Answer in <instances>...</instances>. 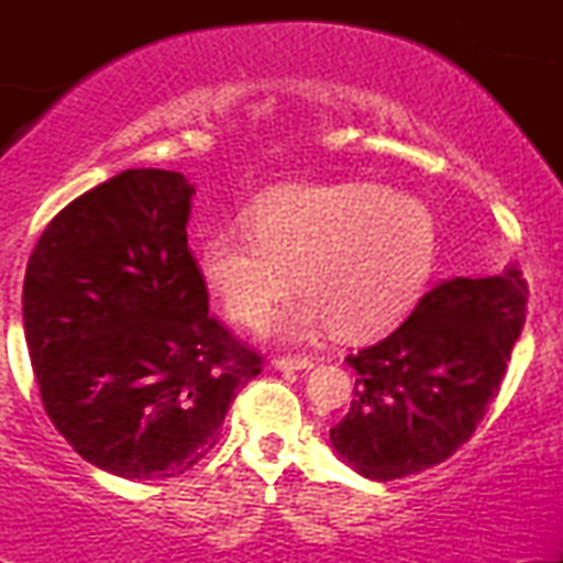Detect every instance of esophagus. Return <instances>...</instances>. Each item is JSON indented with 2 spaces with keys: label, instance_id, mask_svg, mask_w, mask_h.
<instances>
[{
  "label": "esophagus",
  "instance_id": "34e87169",
  "mask_svg": "<svg viewBox=\"0 0 563 563\" xmlns=\"http://www.w3.org/2000/svg\"><path fill=\"white\" fill-rule=\"evenodd\" d=\"M273 365L277 371H309L314 363L309 357H277Z\"/></svg>",
  "mask_w": 563,
  "mask_h": 563
}]
</instances>
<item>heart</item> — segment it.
<instances>
[{"instance_id":"b5f03b06","label":"heart","mask_w":563,"mask_h":563,"mask_svg":"<svg viewBox=\"0 0 563 563\" xmlns=\"http://www.w3.org/2000/svg\"><path fill=\"white\" fill-rule=\"evenodd\" d=\"M249 230L222 228L200 245V275L232 320H267L288 296H303L275 322L286 339L339 328L373 335L416 307L437 264V219L423 200L389 187H286L249 209Z\"/></svg>"}]
</instances>
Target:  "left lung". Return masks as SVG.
<instances>
[{
	"mask_svg": "<svg viewBox=\"0 0 563 563\" xmlns=\"http://www.w3.org/2000/svg\"><path fill=\"white\" fill-rule=\"evenodd\" d=\"M529 286L516 267L452 277L426 290L402 325L346 354L354 399L331 444L357 474L394 482L455 455L500 391L527 320Z\"/></svg>",
	"mask_w": 563,
	"mask_h": 563,
	"instance_id": "8db88e82",
	"label": "left lung"
}]
</instances>
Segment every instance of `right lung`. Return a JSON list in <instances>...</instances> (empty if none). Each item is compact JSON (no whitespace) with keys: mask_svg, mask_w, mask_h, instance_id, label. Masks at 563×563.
<instances>
[{"mask_svg":"<svg viewBox=\"0 0 563 563\" xmlns=\"http://www.w3.org/2000/svg\"><path fill=\"white\" fill-rule=\"evenodd\" d=\"M192 185L126 169L70 200L29 256L23 328L49 421L124 479L185 474L264 357L209 314L187 249Z\"/></svg>","mask_w":563,"mask_h":563,"instance_id":"1","label":"right lung"}]
</instances>
